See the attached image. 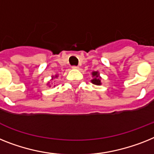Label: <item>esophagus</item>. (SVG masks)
<instances>
[{"label": "esophagus", "instance_id": "34e87169", "mask_svg": "<svg viewBox=\"0 0 154 154\" xmlns=\"http://www.w3.org/2000/svg\"><path fill=\"white\" fill-rule=\"evenodd\" d=\"M72 68L73 69H79L78 66H72Z\"/></svg>", "mask_w": 154, "mask_h": 154}]
</instances>
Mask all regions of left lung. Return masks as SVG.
Masks as SVG:
<instances>
[{"label":"left lung","mask_w":154,"mask_h":154,"mask_svg":"<svg viewBox=\"0 0 154 154\" xmlns=\"http://www.w3.org/2000/svg\"><path fill=\"white\" fill-rule=\"evenodd\" d=\"M92 75L93 77H94V79L91 80V82H92L93 84L100 86V85L101 84V79H100V77H99L98 72H93Z\"/></svg>","instance_id":"obj_1"}]
</instances>
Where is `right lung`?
Wrapping results in <instances>:
<instances>
[{
	"label": "right lung",
	"instance_id": "obj_1",
	"mask_svg": "<svg viewBox=\"0 0 154 154\" xmlns=\"http://www.w3.org/2000/svg\"><path fill=\"white\" fill-rule=\"evenodd\" d=\"M57 75H56V76H55V78H57Z\"/></svg>",
	"mask_w": 154,
	"mask_h": 154
}]
</instances>
